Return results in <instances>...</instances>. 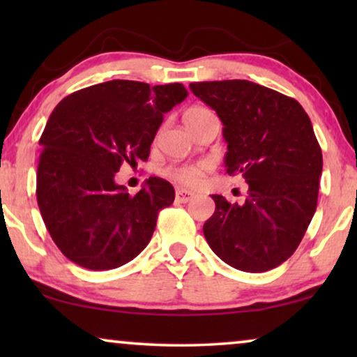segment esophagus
Masks as SVG:
<instances>
[{"instance_id": "obj_1", "label": "esophagus", "mask_w": 357, "mask_h": 357, "mask_svg": "<svg viewBox=\"0 0 357 357\" xmlns=\"http://www.w3.org/2000/svg\"><path fill=\"white\" fill-rule=\"evenodd\" d=\"M193 197H195V193L188 192V190H185V188H177V192H175V199H177L178 203L192 202Z\"/></svg>"}]
</instances>
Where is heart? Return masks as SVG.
Instances as JSON below:
<instances>
[{
    "label": "heart",
    "instance_id": "1",
    "mask_svg": "<svg viewBox=\"0 0 357 357\" xmlns=\"http://www.w3.org/2000/svg\"><path fill=\"white\" fill-rule=\"evenodd\" d=\"M206 109L203 107H190V109L185 110L183 114V121L185 125L190 126L193 123L198 116L206 114ZM211 162L208 160H202V162L197 164H185V165H175V167H169L167 174L170 178H174L175 182L185 185V187H198L202 183L204 175H206L209 170H211Z\"/></svg>",
    "mask_w": 357,
    "mask_h": 357
}]
</instances>
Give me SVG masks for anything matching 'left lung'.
<instances>
[{"mask_svg":"<svg viewBox=\"0 0 357 357\" xmlns=\"http://www.w3.org/2000/svg\"><path fill=\"white\" fill-rule=\"evenodd\" d=\"M190 89L222 121L227 174L248 183L243 204L211 195L216 209L204 237L232 268L273 270L296 252L317 209L324 159L309 115L297 100L245 79Z\"/></svg>","mask_w":357,"mask_h":357,"instance_id":"left-lung-1","label":"left lung"}]
</instances>
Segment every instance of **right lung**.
Wrapping results in <instances>:
<instances>
[{
	"label": "right lung",
	"mask_w": 357,
	"mask_h": 357,
	"mask_svg": "<svg viewBox=\"0 0 357 357\" xmlns=\"http://www.w3.org/2000/svg\"><path fill=\"white\" fill-rule=\"evenodd\" d=\"M188 96L178 82L114 79L73 92L52 112L38 144L37 203L63 255L87 270H114L148 245L160 209L175 199L149 177L135 197L115 182L120 165L148 160L164 115Z\"/></svg>",
	"instance_id": "right-lung-1"
}]
</instances>
